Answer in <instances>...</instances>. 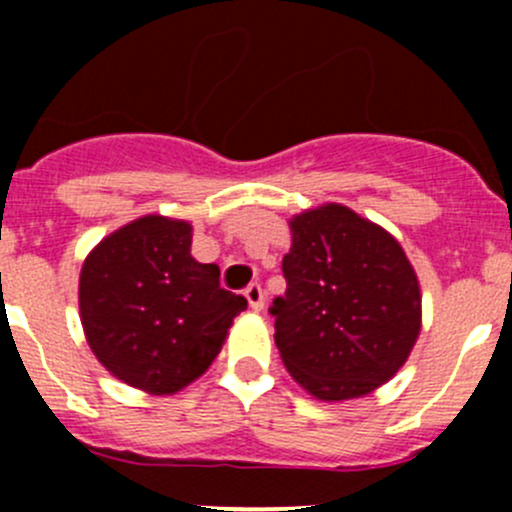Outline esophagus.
Listing matches in <instances>:
<instances>
[{"mask_svg": "<svg viewBox=\"0 0 512 512\" xmlns=\"http://www.w3.org/2000/svg\"><path fill=\"white\" fill-rule=\"evenodd\" d=\"M245 297L255 312H262V309H265V292H262V287L257 285V282H252V285L245 289Z\"/></svg>", "mask_w": 512, "mask_h": 512, "instance_id": "34e87169", "label": "esophagus"}]
</instances>
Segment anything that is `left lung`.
Returning <instances> with one entry per match:
<instances>
[{"mask_svg":"<svg viewBox=\"0 0 512 512\" xmlns=\"http://www.w3.org/2000/svg\"><path fill=\"white\" fill-rule=\"evenodd\" d=\"M285 297L272 302L275 344L292 379L319 401L371 394L409 359L421 289L394 235L347 205L289 220Z\"/></svg>","mask_w":512,"mask_h":512,"instance_id":"1","label":"left lung"}]
</instances>
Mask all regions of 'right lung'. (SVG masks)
<instances>
[{
  "mask_svg": "<svg viewBox=\"0 0 512 512\" xmlns=\"http://www.w3.org/2000/svg\"><path fill=\"white\" fill-rule=\"evenodd\" d=\"M185 220L143 215L89 252L79 277L86 342L116 379L168 396L203 376L247 299L190 255Z\"/></svg>",
  "mask_w": 512,
  "mask_h": 512,
  "instance_id": "right-lung-1",
  "label": "right lung"
}]
</instances>
